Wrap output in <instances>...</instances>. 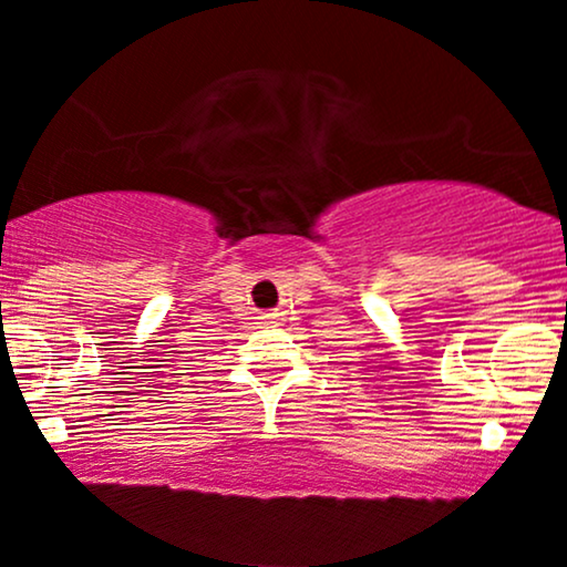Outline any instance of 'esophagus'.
Segmentation results:
<instances>
[{"instance_id": "esophagus-1", "label": "esophagus", "mask_w": 567, "mask_h": 567, "mask_svg": "<svg viewBox=\"0 0 567 567\" xmlns=\"http://www.w3.org/2000/svg\"><path fill=\"white\" fill-rule=\"evenodd\" d=\"M269 319H275V317H269Z\"/></svg>"}]
</instances>
